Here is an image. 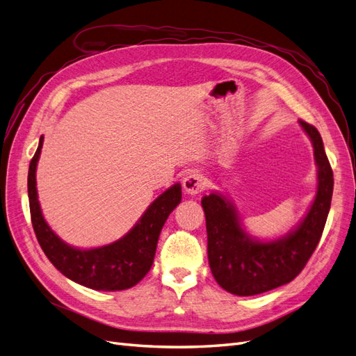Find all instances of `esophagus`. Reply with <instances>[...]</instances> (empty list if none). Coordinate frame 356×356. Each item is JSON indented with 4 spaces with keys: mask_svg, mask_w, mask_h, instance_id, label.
<instances>
[{
    "mask_svg": "<svg viewBox=\"0 0 356 356\" xmlns=\"http://www.w3.org/2000/svg\"><path fill=\"white\" fill-rule=\"evenodd\" d=\"M204 186H207V182H204V178L197 174V172H191L188 174L184 179H182V187H184L187 195H199L200 191L204 190Z\"/></svg>",
    "mask_w": 356,
    "mask_h": 356,
    "instance_id": "esophagus-1",
    "label": "esophagus"
}]
</instances>
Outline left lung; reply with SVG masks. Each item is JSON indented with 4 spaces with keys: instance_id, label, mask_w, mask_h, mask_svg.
<instances>
[{
    "instance_id": "8db88e82",
    "label": "left lung",
    "mask_w": 356,
    "mask_h": 356,
    "mask_svg": "<svg viewBox=\"0 0 356 356\" xmlns=\"http://www.w3.org/2000/svg\"><path fill=\"white\" fill-rule=\"evenodd\" d=\"M300 124L314 145L318 190L306 217L293 232L268 242L254 239L242 229L230 200L220 193L202 199L211 272L218 285L234 296H257L293 281L305 268L324 232L331 207L332 169L316 127L303 120Z\"/></svg>"
}]
</instances>
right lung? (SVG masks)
Returning a JSON list of instances; mask_svg holds the SVG:
<instances>
[{
  "label": "right lung",
  "instance_id": "obj_1",
  "mask_svg": "<svg viewBox=\"0 0 356 356\" xmlns=\"http://www.w3.org/2000/svg\"><path fill=\"white\" fill-rule=\"evenodd\" d=\"M42 136L28 172L31 221L41 250L50 263L71 281L98 291H120L136 285L154 261L157 241L169 213L181 202V184L168 188L148 207L132 230L110 245L80 250L67 245L49 227L40 208L35 170Z\"/></svg>",
  "mask_w": 356,
  "mask_h": 356
}]
</instances>
